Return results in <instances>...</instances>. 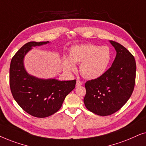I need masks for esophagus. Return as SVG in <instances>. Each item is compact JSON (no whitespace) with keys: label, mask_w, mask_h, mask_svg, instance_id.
I'll return each instance as SVG.
<instances>
[{"label":"esophagus","mask_w":146,"mask_h":146,"mask_svg":"<svg viewBox=\"0 0 146 146\" xmlns=\"http://www.w3.org/2000/svg\"><path fill=\"white\" fill-rule=\"evenodd\" d=\"M83 84V82L80 80H77V82H76V87H79L81 86V85Z\"/></svg>","instance_id":"obj_1"}]
</instances>
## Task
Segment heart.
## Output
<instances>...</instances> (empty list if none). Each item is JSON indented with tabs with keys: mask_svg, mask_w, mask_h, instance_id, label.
Segmentation results:
<instances>
[{
	"mask_svg": "<svg viewBox=\"0 0 146 146\" xmlns=\"http://www.w3.org/2000/svg\"><path fill=\"white\" fill-rule=\"evenodd\" d=\"M69 58L64 57L63 66L67 71H75V63H81L80 73L88 79H94L104 74L110 65L111 53L108 46L93 44L75 45L71 48Z\"/></svg>",
	"mask_w": 146,
	"mask_h": 146,
	"instance_id": "1",
	"label": "heart"
}]
</instances>
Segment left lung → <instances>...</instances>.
<instances>
[{"instance_id":"8db88e82","label":"left lung","mask_w":146,"mask_h":146,"mask_svg":"<svg viewBox=\"0 0 146 146\" xmlns=\"http://www.w3.org/2000/svg\"><path fill=\"white\" fill-rule=\"evenodd\" d=\"M110 42L117 53L111 67L102 76L85 84V106L101 116L111 115L120 110L131 97L135 86V58L121 44L113 40Z\"/></svg>"}]
</instances>
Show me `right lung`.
Returning a JSON list of instances; mask_svg holds the SVG:
<instances>
[{
  "mask_svg": "<svg viewBox=\"0 0 146 146\" xmlns=\"http://www.w3.org/2000/svg\"><path fill=\"white\" fill-rule=\"evenodd\" d=\"M49 42H29L13 56L10 65V87L12 95L25 111L36 117L53 115L61 108L65 97L75 87L76 80L42 79L30 75L25 69L23 59L33 46Z\"/></svg>",
  "mask_w": 146,
  "mask_h": 146,
  "instance_id": "obj_1",
  "label": "right lung"
}]
</instances>
